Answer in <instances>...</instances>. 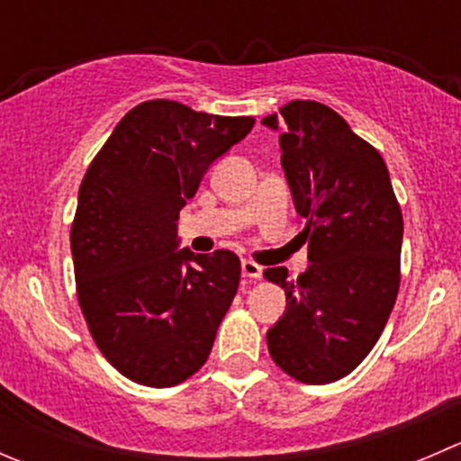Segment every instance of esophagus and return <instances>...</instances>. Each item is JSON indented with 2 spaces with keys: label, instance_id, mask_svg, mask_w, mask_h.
Listing matches in <instances>:
<instances>
[{
  "label": "esophagus",
  "instance_id": "obj_1",
  "mask_svg": "<svg viewBox=\"0 0 461 461\" xmlns=\"http://www.w3.org/2000/svg\"><path fill=\"white\" fill-rule=\"evenodd\" d=\"M240 269H243L245 278H260V276H263V267H260L258 263H254V260H249V258H243V263H240Z\"/></svg>",
  "mask_w": 461,
  "mask_h": 461
}]
</instances>
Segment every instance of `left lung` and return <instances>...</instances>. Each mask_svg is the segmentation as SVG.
I'll return each instance as SVG.
<instances>
[{
    "instance_id": "8db88e82",
    "label": "left lung",
    "mask_w": 461,
    "mask_h": 461,
    "mask_svg": "<svg viewBox=\"0 0 461 461\" xmlns=\"http://www.w3.org/2000/svg\"><path fill=\"white\" fill-rule=\"evenodd\" d=\"M260 122L281 124V165L296 212L308 221V269L287 281V308L267 330L276 366L303 384L350 375L379 341L399 292L403 218L388 167L330 106L294 100Z\"/></svg>"
}]
</instances>
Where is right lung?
I'll return each instance as SVG.
<instances>
[{"mask_svg": "<svg viewBox=\"0 0 461 461\" xmlns=\"http://www.w3.org/2000/svg\"><path fill=\"white\" fill-rule=\"evenodd\" d=\"M252 127L254 118L149 100L120 120L86 169L71 227L77 299L95 346L136 384L169 388L212 352L240 260L230 249H180L178 213Z\"/></svg>", "mask_w": 461, "mask_h": 461, "instance_id": "obj_1", "label": "right lung"}]
</instances>
